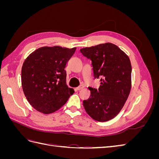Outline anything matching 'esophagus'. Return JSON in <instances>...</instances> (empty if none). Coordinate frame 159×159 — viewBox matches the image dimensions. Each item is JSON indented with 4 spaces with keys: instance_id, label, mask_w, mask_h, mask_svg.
<instances>
[{
    "instance_id": "obj_1",
    "label": "esophagus",
    "mask_w": 159,
    "mask_h": 159,
    "mask_svg": "<svg viewBox=\"0 0 159 159\" xmlns=\"http://www.w3.org/2000/svg\"><path fill=\"white\" fill-rule=\"evenodd\" d=\"M84 88V85H80V86H78V88H76V89L78 90V91H80L81 89H82Z\"/></svg>"
}]
</instances>
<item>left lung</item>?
Returning a JSON list of instances; mask_svg holds the SVG:
<instances>
[{"label":"left lung","instance_id":"left-lung-1","mask_svg":"<svg viewBox=\"0 0 159 159\" xmlns=\"http://www.w3.org/2000/svg\"><path fill=\"white\" fill-rule=\"evenodd\" d=\"M80 52L91 61L94 78L101 84L98 89L89 87L91 95L84 101V109L96 121H109L120 112L131 91V61L111 43L84 48Z\"/></svg>","mask_w":159,"mask_h":159}]
</instances>
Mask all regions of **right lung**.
Instances as JSON below:
<instances>
[{"instance_id":"1","label":"right lung","mask_w":159,"mask_h":159,"mask_svg":"<svg viewBox=\"0 0 159 159\" xmlns=\"http://www.w3.org/2000/svg\"><path fill=\"white\" fill-rule=\"evenodd\" d=\"M76 48L42 47L28 56L22 68L24 93L32 106L48 114L67 102L74 90L66 85L67 62Z\"/></svg>"}]
</instances>
